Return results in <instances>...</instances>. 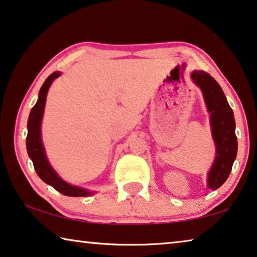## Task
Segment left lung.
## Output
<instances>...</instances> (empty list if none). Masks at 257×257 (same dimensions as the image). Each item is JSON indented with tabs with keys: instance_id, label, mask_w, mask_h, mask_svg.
I'll list each match as a JSON object with an SVG mask.
<instances>
[{
	"instance_id": "8db88e82",
	"label": "left lung",
	"mask_w": 257,
	"mask_h": 257,
	"mask_svg": "<svg viewBox=\"0 0 257 257\" xmlns=\"http://www.w3.org/2000/svg\"><path fill=\"white\" fill-rule=\"evenodd\" d=\"M191 79L201 87L206 107L211 113L210 121L217 151L212 168L209 172L208 186L216 190L227 180L238 152L235 120L223 90L208 72L195 70L191 74Z\"/></svg>"
}]
</instances>
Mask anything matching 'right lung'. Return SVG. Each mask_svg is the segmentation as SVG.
I'll return each mask as SVG.
<instances>
[{
	"label": "right lung",
	"instance_id": "obj_1",
	"mask_svg": "<svg viewBox=\"0 0 257 257\" xmlns=\"http://www.w3.org/2000/svg\"><path fill=\"white\" fill-rule=\"evenodd\" d=\"M60 76L59 71L53 72L48 78L45 80V83L41 86L39 92V99H38L37 104L33 106L31 109L29 122H28V137H26V148H28V152L30 158L32 159L33 166L36 168L37 174L39 178L45 181L47 185H51L53 188L60 191L61 194L67 195V196H87L92 193L87 191L79 187H75L63 181L59 175L55 173L52 166L49 165L47 158H46L45 150L43 142H41V120H43L44 115V108L46 104V97H47V92L49 86L53 80Z\"/></svg>",
	"mask_w": 257,
	"mask_h": 257
}]
</instances>
